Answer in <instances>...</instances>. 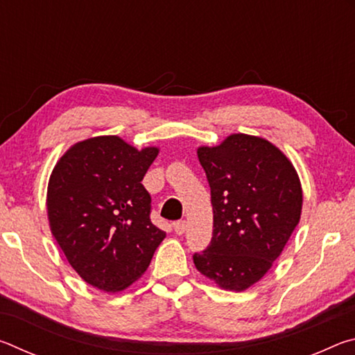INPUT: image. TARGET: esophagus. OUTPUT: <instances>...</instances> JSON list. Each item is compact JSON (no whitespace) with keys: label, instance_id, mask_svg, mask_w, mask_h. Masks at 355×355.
Masks as SVG:
<instances>
[{"label":"esophagus","instance_id":"esophagus-1","mask_svg":"<svg viewBox=\"0 0 355 355\" xmlns=\"http://www.w3.org/2000/svg\"><path fill=\"white\" fill-rule=\"evenodd\" d=\"M173 230H175L177 235H183L184 230H186V222L184 220L173 222Z\"/></svg>","mask_w":355,"mask_h":355}]
</instances>
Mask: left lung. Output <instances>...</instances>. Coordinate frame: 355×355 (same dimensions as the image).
Wrapping results in <instances>:
<instances>
[{
	"instance_id": "8db88e82",
	"label": "left lung",
	"mask_w": 355,
	"mask_h": 355,
	"mask_svg": "<svg viewBox=\"0 0 355 355\" xmlns=\"http://www.w3.org/2000/svg\"><path fill=\"white\" fill-rule=\"evenodd\" d=\"M197 156L211 188L213 238L194 264L227 291L263 279L302 213V186L290 158L260 136L235 133Z\"/></svg>"
}]
</instances>
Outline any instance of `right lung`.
<instances>
[{
    "instance_id": "right-lung-1",
    "label": "right lung",
    "mask_w": 355,
    "mask_h": 355,
    "mask_svg": "<svg viewBox=\"0 0 355 355\" xmlns=\"http://www.w3.org/2000/svg\"><path fill=\"white\" fill-rule=\"evenodd\" d=\"M158 153L159 147L95 136L69 147L53 167L50 230L70 266L97 290H127L166 238L150 220V194L141 183Z\"/></svg>"
}]
</instances>
